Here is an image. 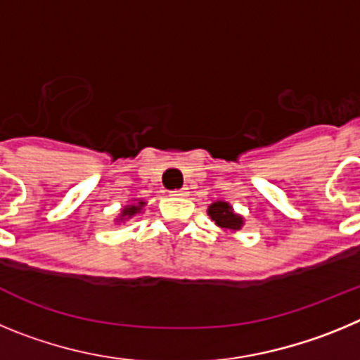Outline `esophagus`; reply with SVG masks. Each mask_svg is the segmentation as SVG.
Listing matches in <instances>:
<instances>
[{"mask_svg": "<svg viewBox=\"0 0 360 360\" xmlns=\"http://www.w3.org/2000/svg\"><path fill=\"white\" fill-rule=\"evenodd\" d=\"M187 195H189V189H187V187H182V189L171 191V196H187Z\"/></svg>", "mask_w": 360, "mask_h": 360, "instance_id": "esophagus-1", "label": "esophagus"}]
</instances>
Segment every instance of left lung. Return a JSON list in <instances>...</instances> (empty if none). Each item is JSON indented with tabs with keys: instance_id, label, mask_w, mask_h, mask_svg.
Returning a JSON list of instances; mask_svg holds the SVG:
<instances>
[{
	"instance_id": "8db88e82",
	"label": "left lung",
	"mask_w": 360,
	"mask_h": 360,
	"mask_svg": "<svg viewBox=\"0 0 360 360\" xmlns=\"http://www.w3.org/2000/svg\"><path fill=\"white\" fill-rule=\"evenodd\" d=\"M209 216L212 218V221H216V225L221 229H231V231H238L243 225V219L241 216L234 214L232 207L227 202H216L209 207Z\"/></svg>"
}]
</instances>
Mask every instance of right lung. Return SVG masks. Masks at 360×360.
Listing matches in <instances>:
<instances>
[{"mask_svg":"<svg viewBox=\"0 0 360 360\" xmlns=\"http://www.w3.org/2000/svg\"><path fill=\"white\" fill-rule=\"evenodd\" d=\"M142 205H144V202H139V203H136V205H128V207H124L120 219H122V218H131L133 214H136V212H141Z\"/></svg>","mask_w":360,"mask_h":360,"instance_id":"1","label":"right lung"}]
</instances>
